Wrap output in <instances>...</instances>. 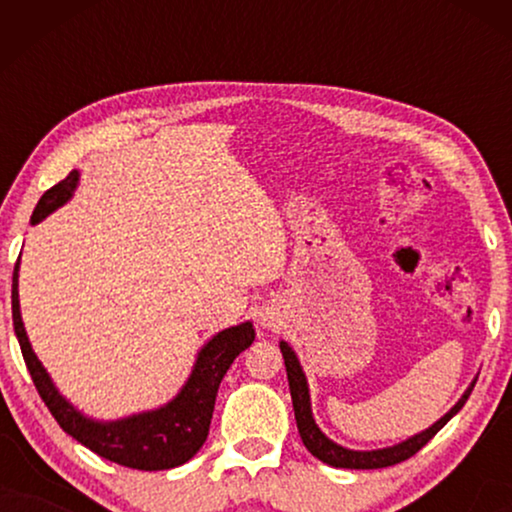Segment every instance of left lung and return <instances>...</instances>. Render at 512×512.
Wrapping results in <instances>:
<instances>
[{
    "mask_svg": "<svg viewBox=\"0 0 512 512\" xmlns=\"http://www.w3.org/2000/svg\"><path fill=\"white\" fill-rule=\"evenodd\" d=\"M279 349H282L284 356V366H286V377H289V389H291V401H293V412H296V424H298V433L303 438V445L310 450L314 457L319 461H324L328 466L335 468H387L394 464H401V461L410 459L412 454H417L422 447L429 443V440L436 436V433L443 429V426L450 422V419L457 415V412L464 408V403L471 396V391L475 384H471V389L461 396V401L454 405V408L447 412L443 419H438L431 429H426L417 436H412L410 440H405L401 445L387 447V450H373V452H354V450H345V447L335 445L333 440H328L324 433L319 431V426L314 424L312 419V410H310V391H307V382L303 375V368L293 354V349L286 345V342H279Z\"/></svg>",
    "mask_w": 512,
    "mask_h": 512,
    "instance_id": "8db88e82",
    "label": "left lung"
}]
</instances>
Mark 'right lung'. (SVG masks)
<instances>
[{"label":"right lung","instance_id":"1","mask_svg":"<svg viewBox=\"0 0 512 512\" xmlns=\"http://www.w3.org/2000/svg\"><path fill=\"white\" fill-rule=\"evenodd\" d=\"M76 179H79V172H69L60 184L48 188L41 195L37 209L32 212V226L41 219H46L55 207H60L72 195ZM11 310L13 328H16V338L20 342L25 366L30 370L32 382L39 391L41 401L51 410V415L60 424V429L79 440L81 445H86L88 450L100 454V457L114 461V464L137 468V471H165V468L181 466L200 450L202 443L207 440L209 424H212L216 391H219L223 375H226L230 363L256 338L254 326L249 321H244L240 326L226 328V331L214 335L202 347L186 387L181 389V394L172 403H167L160 410L142 412V415H132L128 419L102 424L83 417L81 412H76L58 394L51 377H48L44 366L39 363L37 354L32 352L23 319H20L18 263L13 268Z\"/></svg>","mask_w":512,"mask_h":512}]
</instances>
